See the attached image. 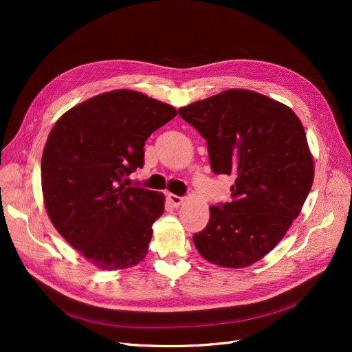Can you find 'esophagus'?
Listing matches in <instances>:
<instances>
[{
	"mask_svg": "<svg viewBox=\"0 0 352 352\" xmlns=\"http://www.w3.org/2000/svg\"><path fill=\"white\" fill-rule=\"evenodd\" d=\"M168 201L171 202V204H173L174 207H179V206L182 204L184 198H182V197H178V195H175V194H168Z\"/></svg>",
	"mask_w": 352,
	"mask_h": 352,
	"instance_id": "34e87169",
	"label": "esophagus"
}]
</instances>
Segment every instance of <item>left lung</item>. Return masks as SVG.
<instances>
[{"mask_svg":"<svg viewBox=\"0 0 352 352\" xmlns=\"http://www.w3.org/2000/svg\"><path fill=\"white\" fill-rule=\"evenodd\" d=\"M207 140L215 174L234 175L232 201L210 207L192 236L207 261L245 268L276 247L301 212L314 160L294 111L260 92L234 88L178 109Z\"/></svg>","mask_w":352,"mask_h":352,"instance_id":"1","label":"left lung"}]
</instances>
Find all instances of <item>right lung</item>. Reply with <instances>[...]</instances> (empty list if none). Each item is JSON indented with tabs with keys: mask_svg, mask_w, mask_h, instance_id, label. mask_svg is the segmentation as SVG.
Wrapping results in <instances>:
<instances>
[{
	"mask_svg": "<svg viewBox=\"0 0 352 352\" xmlns=\"http://www.w3.org/2000/svg\"><path fill=\"white\" fill-rule=\"evenodd\" d=\"M177 109L133 89H114L68 109L41 160L47 214L65 241L97 268L141 263L165 197L124 179L144 165L146 138Z\"/></svg>",
	"mask_w": 352,
	"mask_h": 352,
	"instance_id": "add662e5",
	"label": "right lung"
}]
</instances>
